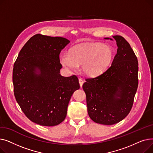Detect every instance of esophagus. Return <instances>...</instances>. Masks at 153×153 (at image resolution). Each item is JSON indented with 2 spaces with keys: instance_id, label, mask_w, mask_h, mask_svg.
<instances>
[{
  "instance_id": "obj_1",
  "label": "esophagus",
  "mask_w": 153,
  "mask_h": 153,
  "mask_svg": "<svg viewBox=\"0 0 153 153\" xmlns=\"http://www.w3.org/2000/svg\"><path fill=\"white\" fill-rule=\"evenodd\" d=\"M79 84H80V86H81V87H82V85H83V83H84V81L82 79H79Z\"/></svg>"
}]
</instances>
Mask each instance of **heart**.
I'll return each instance as SVG.
<instances>
[{"label":"heart","mask_w":153,"mask_h":153,"mask_svg":"<svg viewBox=\"0 0 153 153\" xmlns=\"http://www.w3.org/2000/svg\"><path fill=\"white\" fill-rule=\"evenodd\" d=\"M113 58L111 48L100 43H87L72 47L68 53L61 55L62 66L70 70H76L81 64L83 73L95 76L103 72L110 65Z\"/></svg>","instance_id":"1"}]
</instances>
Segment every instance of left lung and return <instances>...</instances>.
<instances>
[{
	"instance_id": "left-lung-1",
	"label": "left lung",
	"mask_w": 153,
	"mask_h": 153,
	"mask_svg": "<svg viewBox=\"0 0 153 153\" xmlns=\"http://www.w3.org/2000/svg\"><path fill=\"white\" fill-rule=\"evenodd\" d=\"M113 38L118 49L111 66L102 74L86 79L82 85L90 118L107 125L118 123L130 113L138 85L137 57L123 37Z\"/></svg>"
}]
</instances>
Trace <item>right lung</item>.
<instances>
[{"mask_svg":"<svg viewBox=\"0 0 153 153\" xmlns=\"http://www.w3.org/2000/svg\"><path fill=\"white\" fill-rule=\"evenodd\" d=\"M70 42L36 34L20 50L13 68L15 97L26 117L42 126L65 119L72 94L80 85L76 75L64 77L59 54Z\"/></svg>","mask_w":153,"mask_h":153,"instance_id":"obj_1","label":"right lung"}]
</instances>
